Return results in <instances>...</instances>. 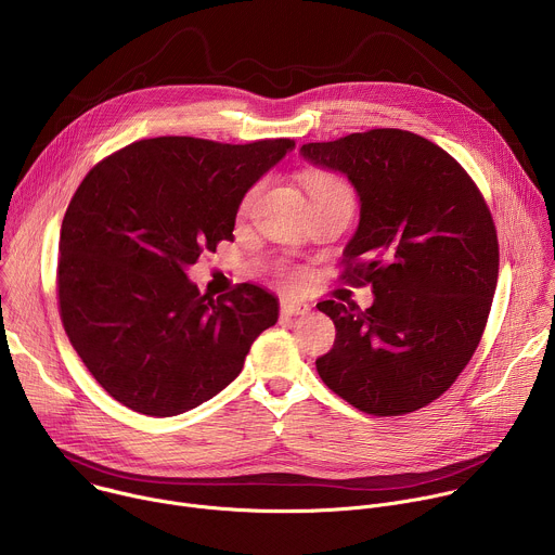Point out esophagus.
<instances>
[{
  "instance_id": "34e87169",
  "label": "esophagus",
  "mask_w": 555,
  "mask_h": 555,
  "mask_svg": "<svg viewBox=\"0 0 555 555\" xmlns=\"http://www.w3.org/2000/svg\"><path fill=\"white\" fill-rule=\"evenodd\" d=\"M309 309H311V307H309L305 300H292V298H287V300L281 302V313H283V315H305Z\"/></svg>"
}]
</instances>
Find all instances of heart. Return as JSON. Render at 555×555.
<instances>
[{
  "label": "heart",
  "instance_id": "b5f03b06",
  "mask_svg": "<svg viewBox=\"0 0 555 555\" xmlns=\"http://www.w3.org/2000/svg\"><path fill=\"white\" fill-rule=\"evenodd\" d=\"M263 180L253 184L244 199H242V212H248L253 208V204L257 202L259 193L263 191ZM305 189L309 193V199L311 204H321V202H349L353 204V191L349 186V182L336 173H330V171H309L305 176ZM283 279L289 281V283H296L298 281V274L296 272H283Z\"/></svg>",
  "mask_w": 555,
  "mask_h": 555
}]
</instances>
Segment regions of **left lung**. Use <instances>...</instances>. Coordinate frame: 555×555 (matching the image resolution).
<instances>
[{
  "mask_svg": "<svg viewBox=\"0 0 555 555\" xmlns=\"http://www.w3.org/2000/svg\"><path fill=\"white\" fill-rule=\"evenodd\" d=\"M300 153L356 186L360 223L340 279L375 294L366 309L319 302L336 340L315 371L362 413L420 411L481 343L499 279L492 212L450 153L404 129L307 142Z\"/></svg>",
  "mask_w": 555,
  "mask_h": 555,
  "instance_id": "1",
  "label": "left lung"
}]
</instances>
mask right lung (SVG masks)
Here are the masks:
<instances>
[{"mask_svg": "<svg viewBox=\"0 0 555 555\" xmlns=\"http://www.w3.org/2000/svg\"><path fill=\"white\" fill-rule=\"evenodd\" d=\"M294 140L223 144L189 135L131 142L78 184L61 223L63 330L94 379L127 409L173 417L244 369L279 300L240 283L199 294L186 268L232 242L246 191Z\"/></svg>", "mask_w": 555, "mask_h": 555, "instance_id": "add662e5", "label": "right lung"}]
</instances>
